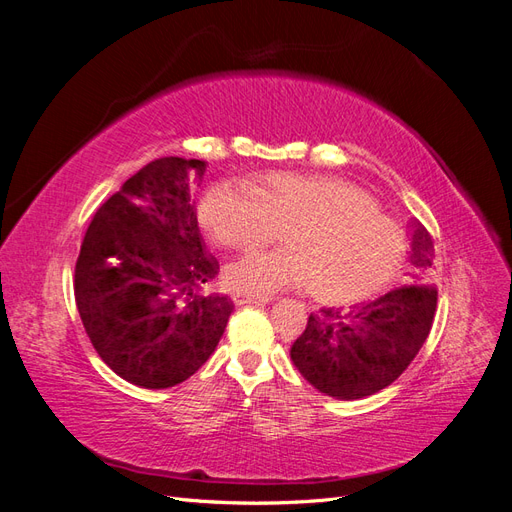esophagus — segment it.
<instances>
[{
	"instance_id": "esophagus-1",
	"label": "esophagus",
	"mask_w": 512,
	"mask_h": 512,
	"mask_svg": "<svg viewBox=\"0 0 512 512\" xmlns=\"http://www.w3.org/2000/svg\"><path fill=\"white\" fill-rule=\"evenodd\" d=\"M232 301H235V305H265L269 303L271 299L269 297H252V294H232Z\"/></svg>"
}]
</instances>
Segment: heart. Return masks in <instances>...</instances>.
<instances>
[{
    "label": "heart",
    "mask_w": 512,
    "mask_h": 512,
    "mask_svg": "<svg viewBox=\"0 0 512 512\" xmlns=\"http://www.w3.org/2000/svg\"><path fill=\"white\" fill-rule=\"evenodd\" d=\"M198 220L224 247H256L282 230L286 245L224 269L226 288L252 297L307 284L322 301H361L395 280L408 252L404 230L376 200L335 177L269 173L252 185L224 179L200 198Z\"/></svg>",
    "instance_id": "b5f03b06"
}]
</instances>
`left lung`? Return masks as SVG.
I'll use <instances>...</instances> for the list:
<instances>
[{
    "label": "left lung",
    "mask_w": 512,
    "mask_h": 512,
    "mask_svg": "<svg viewBox=\"0 0 512 512\" xmlns=\"http://www.w3.org/2000/svg\"><path fill=\"white\" fill-rule=\"evenodd\" d=\"M412 284L350 307H324L290 348L301 376L335 399H363L395 382L423 348L436 316L438 290L423 284L433 262L427 228L412 220Z\"/></svg>",
    "instance_id": "8db88e82"
}]
</instances>
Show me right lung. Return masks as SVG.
<instances>
[{"label": "right lung", "mask_w": 512, "mask_h": 512, "mask_svg": "<svg viewBox=\"0 0 512 512\" xmlns=\"http://www.w3.org/2000/svg\"><path fill=\"white\" fill-rule=\"evenodd\" d=\"M203 160L160 158L138 170L96 211L74 269V299L100 359L141 389L194 376L232 312L205 297L220 271L205 252L190 185Z\"/></svg>", "instance_id": "right-lung-1"}]
</instances>
